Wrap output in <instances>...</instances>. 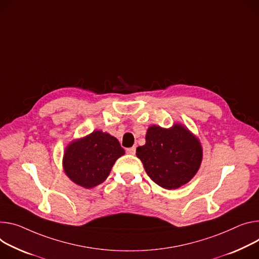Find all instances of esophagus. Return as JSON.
<instances>
[{
  "label": "esophagus",
  "instance_id": "esophagus-1",
  "mask_svg": "<svg viewBox=\"0 0 259 259\" xmlns=\"http://www.w3.org/2000/svg\"><path fill=\"white\" fill-rule=\"evenodd\" d=\"M126 152H127L128 154H130V155H134V154H135V152H136V148H135V147L128 148V149L126 150Z\"/></svg>",
  "mask_w": 259,
  "mask_h": 259
}]
</instances>
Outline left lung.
Returning <instances> with one entry per match:
<instances>
[{
    "label": "left lung",
    "instance_id": "obj_1",
    "mask_svg": "<svg viewBox=\"0 0 259 259\" xmlns=\"http://www.w3.org/2000/svg\"><path fill=\"white\" fill-rule=\"evenodd\" d=\"M146 172L153 182L171 190L189 182L202 160L199 139L184 125L165 129L153 125L146 134V145L136 149Z\"/></svg>",
    "mask_w": 259,
    "mask_h": 259
}]
</instances>
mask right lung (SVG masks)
<instances>
[{
    "instance_id": "add662e5",
    "label": "right lung",
    "mask_w": 259,
    "mask_h": 259,
    "mask_svg": "<svg viewBox=\"0 0 259 259\" xmlns=\"http://www.w3.org/2000/svg\"><path fill=\"white\" fill-rule=\"evenodd\" d=\"M124 154L119 140L97 130L68 145L63 167L70 180L90 189L106 180L116 159Z\"/></svg>"
}]
</instances>
